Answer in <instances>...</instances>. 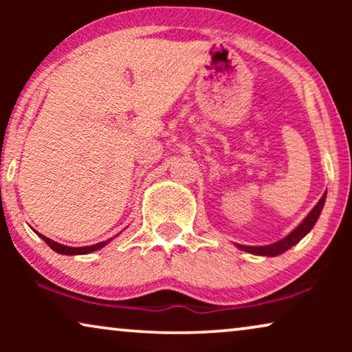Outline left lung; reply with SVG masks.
<instances>
[{
  "label": "left lung",
  "mask_w": 352,
  "mask_h": 352,
  "mask_svg": "<svg viewBox=\"0 0 352 352\" xmlns=\"http://www.w3.org/2000/svg\"><path fill=\"white\" fill-rule=\"evenodd\" d=\"M324 204H325V194L319 200V204L314 206V210H312L311 213L306 216V219L302 221V223L298 226V228L293 230L292 234H288L285 239H282L280 242L267 245V247H245V245H239V248L245 250V252H248V253H253V254H261V256H276V254L287 252L288 248H292L293 245H296L312 229V226H314L316 221L319 219V214H320L322 208H324Z\"/></svg>",
  "instance_id": "1"
}]
</instances>
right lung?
<instances>
[{"instance_id":"1","label":"right lung","mask_w":352,"mask_h":352,"mask_svg":"<svg viewBox=\"0 0 352 352\" xmlns=\"http://www.w3.org/2000/svg\"><path fill=\"white\" fill-rule=\"evenodd\" d=\"M40 237H41L43 240H45V242H46L47 245H50V247H51L52 250H54V252L60 253V254H86V253L96 252V250L102 248L104 245H107V243H109V240H112V239H109V240H104V242H100V243L89 245V247H80V248H75V247H65V245L57 243V242H54V240L47 239V237H45V235H41V234H40Z\"/></svg>"}]
</instances>
